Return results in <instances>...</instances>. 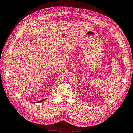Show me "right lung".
Masks as SVG:
<instances>
[{"instance_id":"obj_1","label":"right lung","mask_w":133,"mask_h":133,"mask_svg":"<svg viewBox=\"0 0 133 133\" xmlns=\"http://www.w3.org/2000/svg\"><path fill=\"white\" fill-rule=\"evenodd\" d=\"M45 100V99H44V100H41V101H37V102H38V103H40V102H43V101H44Z\"/></svg>"}]
</instances>
